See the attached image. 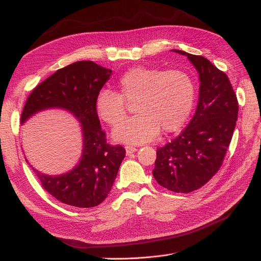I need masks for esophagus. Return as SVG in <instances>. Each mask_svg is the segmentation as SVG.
I'll return each instance as SVG.
<instances>
[{"mask_svg":"<svg viewBox=\"0 0 261 261\" xmlns=\"http://www.w3.org/2000/svg\"><path fill=\"white\" fill-rule=\"evenodd\" d=\"M125 150H126V153L130 154V153L136 152V151H137V148L134 147V146H126V147H125Z\"/></svg>","mask_w":261,"mask_h":261,"instance_id":"obj_1","label":"esophagus"}]
</instances>
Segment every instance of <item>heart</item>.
<instances>
[{"label": "heart", "mask_w": 261, "mask_h": 261, "mask_svg": "<svg viewBox=\"0 0 261 261\" xmlns=\"http://www.w3.org/2000/svg\"><path fill=\"white\" fill-rule=\"evenodd\" d=\"M120 93L101 90L96 97V111L102 121L115 125L126 114V102H135L136 116L118 124L113 138L120 143L144 144L162 129L173 133L184 125L195 102V86L180 69L161 70L135 66L118 80Z\"/></svg>", "instance_id": "obj_1"}]
</instances>
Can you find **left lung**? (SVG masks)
<instances>
[{
	"label": "left lung",
	"instance_id": "1",
	"mask_svg": "<svg viewBox=\"0 0 261 261\" xmlns=\"http://www.w3.org/2000/svg\"><path fill=\"white\" fill-rule=\"evenodd\" d=\"M199 76L195 115L178 137L156 149L153 177L175 193L203 186L222 165L238 121L239 103L227 76L206 58L180 50Z\"/></svg>",
	"mask_w": 261,
	"mask_h": 261
}]
</instances>
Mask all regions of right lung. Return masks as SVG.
Instances as JSON below:
<instances>
[{
	"mask_svg": "<svg viewBox=\"0 0 261 261\" xmlns=\"http://www.w3.org/2000/svg\"><path fill=\"white\" fill-rule=\"evenodd\" d=\"M111 75V69L91 61L75 62L38 85L22 110L21 124L51 109L64 110L81 124L82 154L72 170L49 175L34 168L26 159L45 191L69 206L91 208L103 201L125 156L122 146L107 144L96 111L97 94Z\"/></svg>",
	"mask_w": 261,
	"mask_h": 261,
	"instance_id": "right-lung-1",
	"label": "right lung"
}]
</instances>
